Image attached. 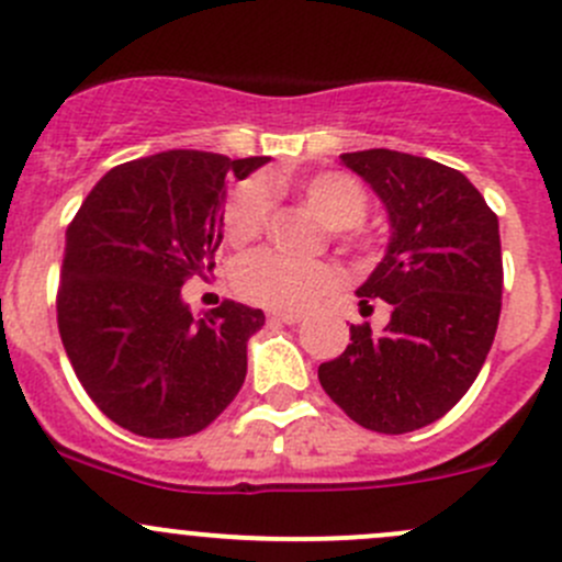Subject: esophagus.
Here are the masks:
<instances>
[{
  "label": "esophagus",
  "mask_w": 562,
  "mask_h": 562,
  "mask_svg": "<svg viewBox=\"0 0 562 562\" xmlns=\"http://www.w3.org/2000/svg\"><path fill=\"white\" fill-rule=\"evenodd\" d=\"M269 321L288 323V326H293V323H302L304 315L302 313H269Z\"/></svg>",
  "instance_id": "34e87169"
}]
</instances>
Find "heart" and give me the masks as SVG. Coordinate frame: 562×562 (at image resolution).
I'll return each instance as SVG.
<instances>
[{
	"label": "heart",
	"mask_w": 562,
	"mask_h": 562,
	"mask_svg": "<svg viewBox=\"0 0 562 562\" xmlns=\"http://www.w3.org/2000/svg\"><path fill=\"white\" fill-rule=\"evenodd\" d=\"M315 217L334 231L339 245H353V228L367 217V192L353 176L323 171L293 181ZM274 195L263 179H247L231 192L225 203V236L234 247L258 239L269 225ZM337 282V271L326 260H293L280 252H255L241 260L236 271V288L249 302L269 310H304L321 299Z\"/></svg>",
	"instance_id": "obj_1"
}]
</instances>
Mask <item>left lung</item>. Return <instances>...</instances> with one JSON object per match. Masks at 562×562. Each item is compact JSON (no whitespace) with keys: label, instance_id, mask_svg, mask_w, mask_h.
Instances as JSON below:
<instances>
[{"label":"left lung","instance_id":"left-lung-1","mask_svg":"<svg viewBox=\"0 0 562 562\" xmlns=\"http://www.w3.org/2000/svg\"><path fill=\"white\" fill-rule=\"evenodd\" d=\"M339 160L389 212L383 260L359 288L361 313L391 307L383 334L350 326V345L317 367L323 391L364 429L402 435L438 422L484 367L501 321L497 214L468 176L391 149Z\"/></svg>","mask_w":562,"mask_h":562}]
</instances>
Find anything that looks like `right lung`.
Instances as JSON below:
<instances>
[{
	"instance_id": "right-lung-1",
	"label": "right lung",
	"mask_w": 562,
	"mask_h": 562,
	"mask_svg": "<svg viewBox=\"0 0 562 562\" xmlns=\"http://www.w3.org/2000/svg\"><path fill=\"white\" fill-rule=\"evenodd\" d=\"M269 157L173 149L111 168L67 228L56 323L94 405L140 438L206 429L239 394L263 313L225 299L192 317L181 285L214 269L225 179Z\"/></svg>"
}]
</instances>
